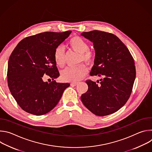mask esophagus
<instances>
[{
	"label": "esophagus",
	"instance_id": "esophagus-1",
	"mask_svg": "<svg viewBox=\"0 0 152 152\" xmlns=\"http://www.w3.org/2000/svg\"><path fill=\"white\" fill-rule=\"evenodd\" d=\"M70 85H71V86H76L77 85V82H73V83H71Z\"/></svg>",
	"mask_w": 152,
	"mask_h": 152
}]
</instances>
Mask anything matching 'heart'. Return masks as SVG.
I'll list each match as a JSON object with an SVG mask.
<instances>
[{
  "mask_svg": "<svg viewBox=\"0 0 152 152\" xmlns=\"http://www.w3.org/2000/svg\"><path fill=\"white\" fill-rule=\"evenodd\" d=\"M68 44L75 52L79 53V62H85L90 65L95 59L94 53L90 50L88 43L79 37H74L71 38ZM54 61L56 66L63 67L66 62V54L62 46H58L53 53ZM87 74V69L83 64L75 67H67L61 72V78L65 82H77Z\"/></svg>",
  "mask_w": 152,
  "mask_h": 152,
  "instance_id": "heart-1",
  "label": "heart"
}]
</instances>
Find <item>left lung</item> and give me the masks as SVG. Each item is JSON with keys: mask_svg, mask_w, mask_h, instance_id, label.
Here are the masks:
<instances>
[{"mask_svg": "<svg viewBox=\"0 0 152 152\" xmlns=\"http://www.w3.org/2000/svg\"><path fill=\"white\" fill-rule=\"evenodd\" d=\"M93 42L96 51L91 76H103L98 83L86 80L88 89L81 96L85 107L94 114L105 116L117 112L131 94L136 76L134 58L114 34L94 30L81 34Z\"/></svg>", "mask_w": 152, "mask_h": 152, "instance_id": "obj_1", "label": "left lung"}]
</instances>
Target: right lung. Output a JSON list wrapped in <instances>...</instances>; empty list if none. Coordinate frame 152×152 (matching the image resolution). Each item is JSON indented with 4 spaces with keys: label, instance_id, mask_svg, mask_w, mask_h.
<instances>
[{
    "label": "right lung",
    "instance_id": "1",
    "mask_svg": "<svg viewBox=\"0 0 152 152\" xmlns=\"http://www.w3.org/2000/svg\"><path fill=\"white\" fill-rule=\"evenodd\" d=\"M71 32H45L31 35L19 42L12 51L8 61V85L18 104L26 113L42 115L50 112L70 86L54 80L59 72L53 53ZM46 77L53 80L45 82Z\"/></svg>",
    "mask_w": 152,
    "mask_h": 152
}]
</instances>
